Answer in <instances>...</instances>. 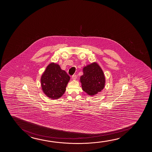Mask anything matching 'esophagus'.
<instances>
[{
	"instance_id": "esophagus-1",
	"label": "esophagus",
	"mask_w": 152,
	"mask_h": 152,
	"mask_svg": "<svg viewBox=\"0 0 152 152\" xmlns=\"http://www.w3.org/2000/svg\"><path fill=\"white\" fill-rule=\"evenodd\" d=\"M76 78H77V75H74L72 76V79H73V80H76Z\"/></svg>"
}]
</instances>
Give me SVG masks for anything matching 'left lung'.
Wrapping results in <instances>:
<instances>
[{
  "label": "left lung",
  "instance_id": "8db88e82",
  "mask_svg": "<svg viewBox=\"0 0 152 152\" xmlns=\"http://www.w3.org/2000/svg\"><path fill=\"white\" fill-rule=\"evenodd\" d=\"M80 81L83 91L89 96H94L104 89L105 77L99 65L94 62L84 66Z\"/></svg>",
  "mask_w": 152,
  "mask_h": 152
}]
</instances>
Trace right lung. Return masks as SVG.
Returning a JSON list of instances; mask_svg holds the SVG:
<instances>
[{"label":"right lung","instance_id":"right-lung-1","mask_svg":"<svg viewBox=\"0 0 152 152\" xmlns=\"http://www.w3.org/2000/svg\"><path fill=\"white\" fill-rule=\"evenodd\" d=\"M70 77L59 65L52 62L46 67L40 78L42 90L48 98L56 100L66 91Z\"/></svg>","mask_w":152,"mask_h":152}]
</instances>
